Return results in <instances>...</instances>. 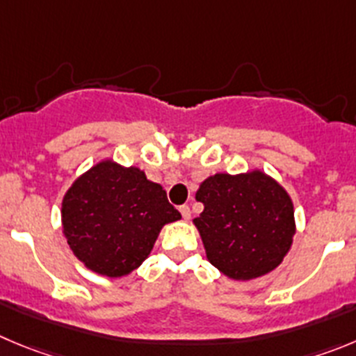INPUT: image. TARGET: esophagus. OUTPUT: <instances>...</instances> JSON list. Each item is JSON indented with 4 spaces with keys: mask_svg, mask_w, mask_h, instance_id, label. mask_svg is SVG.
<instances>
[{
    "mask_svg": "<svg viewBox=\"0 0 356 356\" xmlns=\"http://www.w3.org/2000/svg\"><path fill=\"white\" fill-rule=\"evenodd\" d=\"M179 211H181L182 219H184V221H188V219L191 218V209H189V205H181V207H179Z\"/></svg>",
    "mask_w": 356,
    "mask_h": 356,
    "instance_id": "esophagus-1",
    "label": "esophagus"
}]
</instances>
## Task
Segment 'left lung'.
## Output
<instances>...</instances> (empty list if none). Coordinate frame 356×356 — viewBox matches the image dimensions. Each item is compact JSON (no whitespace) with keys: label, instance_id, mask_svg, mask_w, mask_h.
Masks as SVG:
<instances>
[{"label":"left lung","instance_id":"1","mask_svg":"<svg viewBox=\"0 0 356 356\" xmlns=\"http://www.w3.org/2000/svg\"><path fill=\"white\" fill-rule=\"evenodd\" d=\"M195 198L204 204L193 225L207 260L228 279L261 277L279 267L291 249L297 232L293 202L265 172L209 175Z\"/></svg>","mask_w":356,"mask_h":356}]
</instances>
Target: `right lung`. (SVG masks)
Returning <instances> with one entry per match:
<instances>
[{"mask_svg":"<svg viewBox=\"0 0 356 356\" xmlns=\"http://www.w3.org/2000/svg\"><path fill=\"white\" fill-rule=\"evenodd\" d=\"M181 219L167 191L138 167L105 158L63 197V234L89 270L124 277L144 264L165 225Z\"/></svg>","mask_w":356,"mask_h":356,"instance_id":"add662e5","label":"right lung"}]
</instances>
